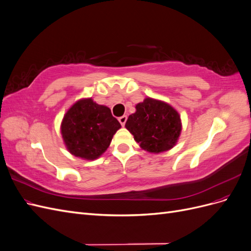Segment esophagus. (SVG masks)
I'll return each mask as SVG.
<instances>
[{"label": "esophagus", "mask_w": 251, "mask_h": 251, "mask_svg": "<svg viewBox=\"0 0 251 251\" xmlns=\"http://www.w3.org/2000/svg\"><path fill=\"white\" fill-rule=\"evenodd\" d=\"M118 120H119V123H120L121 126H125L126 125V115L121 116V117L118 118Z\"/></svg>", "instance_id": "1"}]
</instances>
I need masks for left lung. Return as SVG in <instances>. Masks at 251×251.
<instances>
[{"label": "left lung", "mask_w": 251, "mask_h": 251, "mask_svg": "<svg viewBox=\"0 0 251 251\" xmlns=\"http://www.w3.org/2000/svg\"><path fill=\"white\" fill-rule=\"evenodd\" d=\"M135 108L136 112L128 116L126 127L142 150L159 154L176 146L182 130L176 109L151 97L144 98Z\"/></svg>", "instance_id": "left-lung-1"}]
</instances>
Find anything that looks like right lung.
<instances>
[{
	"label": "right lung",
	"mask_w": 251,
	"mask_h": 251,
	"mask_svg": "<svg viewBox=\"0 0 251 251\" xmlns=\"http://www.w3.org/2000/svg\"><path fill=\"white\" fill-rule=\"evenodd\" d=\"M121 127L111 110L92 98H81L67 111L60 134L69 153L85 160L100 157Z\"/></svg>",
	"instance_id": "obj_1"
}]
</instances>
